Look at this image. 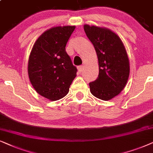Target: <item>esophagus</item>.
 <instances>
[{"mask_svg":"<svg viewBox=\"0 0 153 153\" xmlns=\"http://www.w3.org/2000/svg\"><path fill=\"white\" fill-rule=\"evenodd\" d=\"M78 71L79 72H82V69H83V66H79L78 67Z\"/></svg>","mask_w":153,"mask_h":153,"instance_id":"esophagus-1","label":"esophagus"}]
</instances>
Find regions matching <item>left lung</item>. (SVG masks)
I'll list each match as a JSON object with an SVG mask.
<instances>
[{
  "instance_id": "obj_1",
  "label": "left lung",
  "mask_w": 153,
  "mask_h": 153,
  "mask_svg": "<svg viewBox=\"0 0 153 153\" xmlns=\"http://www.w3.org/2000/svg\"><path fill=\"white\" fill-rule=\"evenodd\" d=\"M84 30L99 62V77L89 83L90 92L101 100H111L123 90L129 79L127 51L120 38L109 28L85 24Z\"/></svg>"
}]
</instances>
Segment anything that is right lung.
I'll return each instance as SVG.
<instances>
[{
	"instance_id": "obj_1",
	"label": "right lung",
	"mask_w": 153,
	"mask_h": 153,
	"mask_svg": "<svg viewBox=\"0 0 153 153\" xmlns=\"http://www.w3.org/2000/svg\"><path fill=\"white\" fill-rule=\"evenodd\" d=\"M75 26H55L40 35L33 46L28 74L33 87L50 101L64 97L76 77L77 68L66 52Z\"/></svg>"
}]
</instances>
